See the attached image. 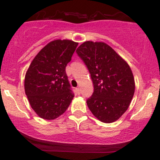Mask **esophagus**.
Masks as SVG:
<instances>
[{
    "label": "esophagus",
    "instance_id": "1",
    "mask_svg": "<svg viewBox=\"0 0 160 160\" xmlns=\"http://www.w3.org/2000/svg\"><path fill=\"white\" fill-rule=\"evenodd\" d=\"M76 91H77V93H78V95L80 94V88H77Z\"/></svg>",
    "mask_w": 160,
    "mask_h": 160
}]
</instances>
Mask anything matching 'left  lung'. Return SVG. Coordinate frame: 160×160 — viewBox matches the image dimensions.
<instances>
[{"label": "left lung", "mask_w": 160, "mask_h": 160, "mask_svg": "<svg viewBox=\"0 0 160 160\" xmlns=\"http://www.w3.org/2000/svg\"><path fill=\"white\" fill-rule=\"evenodd\" d=\"M76 52L90 73L94 92L86 101L92 114L103 122H113L131 103L135 80L123 58L103 42L86 41Z\"/></svg>", "instance_id": "left-lung-1"}]
</instances>
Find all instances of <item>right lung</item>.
Here are the masks:
<instances>
[{
    "label": "right lung",
    "instance_id": "add662e5",
    "mask_svg": "<svg viewBox=\"0 0 160 160\" xmlns=\"http://www.w3.org/2000/svg\"><path fill=\"white\" fill-rule=\"evenodd\" d=\"M78 43L56 40L34 57L25 78V91L31 107L44 120H54L69 107L74 94L65 68Z\"/></svg>",
    "mask_w": 160,
    "mask_h": 160
}]
</instances>
